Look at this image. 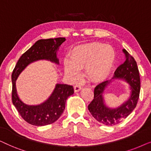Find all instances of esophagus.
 <instances>
[{"label":"esophagus","mask_w":151,"mask_h":151,"mask_svg":"<svg viewBox=\"0 0 151 151\" xmlns=\"http://www.w3.org/2000/svg\"><path fill=\"white\" fill-rule=\"evenodd\" d=\"M82 86H80V85H76L75 86H74V91L75 92H78V91H80V90L82 89Z\"/></svg>","instance_id":"34e87169"}]
</instances>
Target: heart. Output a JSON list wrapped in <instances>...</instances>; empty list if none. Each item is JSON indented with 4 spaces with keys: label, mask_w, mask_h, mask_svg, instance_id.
I'll use <instances>...</instances> for the list:
<instances>
[{
    "label": "heart",
    "mask_w": 151,
    "mask_h": 151,
    "mask_svg": "<svg viewBox=\"0 0 151 151\" xmlns=\"http://www.w3.org/2000/svg\"><path fill=\"white\" fill-rule=\"evenodd\" d=\"M70 60L64 62L65 73L71 80H77L80 70L85 69L86 76L95 83L102 82L110 75L115 62V50L101 42H88L72 47Z\"/></svg>",
    "instance_id": "obj_1"
}]
</instances>
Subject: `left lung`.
<instances>
[{
	"mask_svg": "<svg viewBox=\"0 0 151 151\" xmlns=\"http://www.w3.org/2000/svg\"><path fill=\"white\" fill-rule=\"evenodd\" d=\"M122 51L125 55V61L117 68L112 79H123L129 84L131 92L129 99L115 109L107 107L103 94L112 80H107L96 86L94 89L93 100L88 106L92 116L99 122L107 126L117 124L122 119L127 118L136 107L139 96L140 78L137 63L126 49H124Z\"/></svg>",
	"mask_w": 151,
	"mask_h": 151,
	"instance_id": "1",
	"label": "left lung"
}]
</instances>
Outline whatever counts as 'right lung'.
Wrapping results in <instances>:
<instances>
[{"mask_svg": "<svg viewBox=\"0 0 151 151\" xmlns=\"http://www.w3.org/2000/svg\"><path fill=\"white\" fill-rule=\"evenodd\" d=\"M66 40L65 38L41 39L21 55L12 74V102L22 118L30 124L42 127L52 124L63 114L68 97L73 94V86L56 84L49 98L42 104L28 105L19 98L16 88V81L21 72L34 62L46 60L59 65L57 51Z\"/></svg>", "mask_w": 151, "mask_h": 151, "instance_id": "obj_1", "label": "right lung"}]
</instances>
